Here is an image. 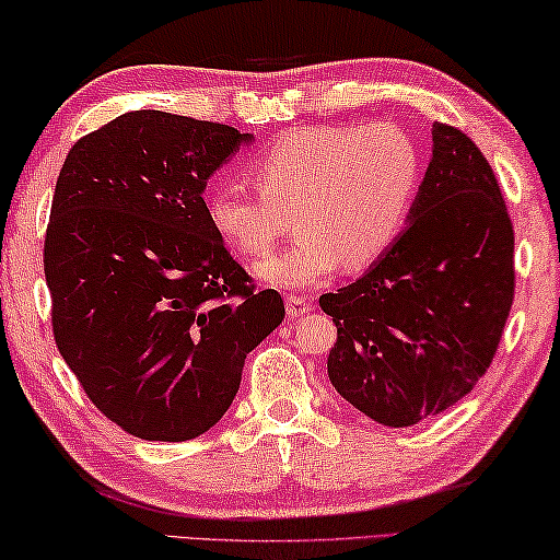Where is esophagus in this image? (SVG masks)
I'll return each instance as SVG.
<instances>
[{
  "mask_svg": "<svg viewBox=\"0 0 560 560\" xmlns=\"http://www.w3.org/2000/svg\"><path fill=\"white\" fill-rule=\"evenodd\" d=\"M285 307H288V317L290 319H298L302 315H307L310 310H313V302L307 298H300V295H288L285 298Z\"/></svg>",
  "mask_w": 560,
  "mask_h": 560,
  "instance_id": "1",
  "label": "esophagus"
}]
</instances>
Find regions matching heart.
<instances>
[{
	"label": "heart",
	"mask_w": 560,
	"mask_h": 560,
	"mask_svg": "<svg viewBox=\"0 0 560 560\" xmlns=\"http://www.w3.org/2000/svg\"><path fill=\"white\" fill-rule=\"evenodd\" d=\"M258 190L223 180L206 196L215 235L243 255H260L300 220L285 250L255 262L282 290H307L340 270L384 258L415 213L424 161L397 124L292 128L253 161Z\"/></svg>",
	"instance_id": "b5f03b06"
}]
</instances>
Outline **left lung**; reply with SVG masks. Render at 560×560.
Masks as SVG:
<instances>
[{"label": "left lung", "instance_id": "obj_1", "mask_svg": "<svg viewBox=\"0 0 560 560\" xmlns=\"http://www.w3.org/2000/svg\"><path fill=\"white\" fill-rule=\"evenodd\" d=\"M513 288L499 180L469 136L434 124L407 231L360 280L319 298L337 325L329 382L384 427L442 415L489 370Z\"/></svg>", "mask_w": 560, "mask_h": 560}]
</instances>
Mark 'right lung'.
<instances>
[{
	"label": "right lung",
	"instance_id": "add662e5",
	"mask_svg": "<svg viewBox=\"0 0 560 560\" xmlns=\"http://www.w3.org/2000/svg\"><path fill=\"white\" fill-rule=\"evenodd\" d=\"M233 126L131 112L71 145L44 241L54 340L101 415L145 442L196 439L285 317L206 215Z\"/></svg>",
	"mask_w": 560,
	"mask_h": 560
}]
</instances>
